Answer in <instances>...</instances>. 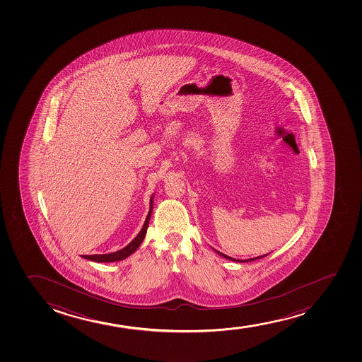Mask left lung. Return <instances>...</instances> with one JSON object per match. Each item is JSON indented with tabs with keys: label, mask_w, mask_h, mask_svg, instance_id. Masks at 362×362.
Returning <instances> with one entry per match:
<instances>
[{
	"label": "left lung",
	"mask_w": 362,
	"mask_h": 362,
	"mask_svg": "<svg viewBox=\"0 0 362 362\" xmlns=\"http://www.w3.org/2000/svg\"><path fill=\"white\" fill-rule=\"evenodd\" d=\"M215 252H217V254L220 255V256H222V257L227 258V259H229V261H234V262H251V261H255V259H258V258H262L264 257V256H267V255H263V256H258V257H254V258H249V259H235V258L229 257V256H227V255L222 254V252H220V251H217V250H215Z\"/></svg>",
	"instance_id": "1"
}]
</instances>
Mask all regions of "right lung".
<instances>
[{
  "mask_svg": "<svg viewBox=\"0 0 362 362\" xmlns=\"http://www.w3.org/2000/svg\"><path fill=\"white\" fill-rule=\"evenodd\" d=\"M153 196L151 197L150 200V211L148 215L146 217L145 223L142 226L141 230L139 232L136 237L134 238L133 241H130L128 245L123 247L122 250H118L116 252H111V254L106 255H84L82 257L93 262H117V261H122L127 257H129L130 255L134 254L139 246L141 245L142 241L145 239L146 232L148 228V223H150L151 214H152V209H153Z\"/></svg>",
  "mask_w": 362,
  "mask_h": 362,
  "instance_id": "1",
  "label": "right lung"
}]
</instances>
